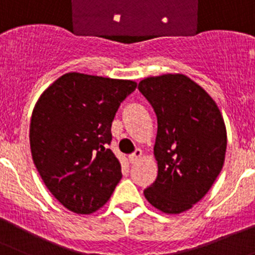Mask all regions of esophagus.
<instances>
[{"mask_svg": "<svg viewBox=\"0 0 255 255\" xmlns=\"http://www.w3.org/2000/svg\"><path fill=\"white\" fill-rule=\"evenodd\" d=\"M141 157H142V151L138 148V149H135L133 153H130L129 156H128V160H129L130 163H135L137 161L139 160V158H141Z\"/></svg>", "mask_w": 255, "mask_h": 255, "instance_id": "esophagus-1", "label": "esophagus"}]
</instances>
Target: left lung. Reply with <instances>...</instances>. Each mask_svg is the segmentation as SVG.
Segmentation results:
<instances>
[{"label": "left lung", "mask_w": 255, "mask_h": 255, "mask_svg": "<svg viewBox=\"0 0 255 255\" xmlns=\"http://www.w3.org/2000/svg\"><path fill=\"white\" fill-rule=\"evenodd\" d=\"M138 89L157 117L158 173L143 194L158 210L180 214L205 196L223 168L224 120L210 95L182 74L147 78Z\"/></svg>", "instance_id": "left-lung-1"}]
</instances>
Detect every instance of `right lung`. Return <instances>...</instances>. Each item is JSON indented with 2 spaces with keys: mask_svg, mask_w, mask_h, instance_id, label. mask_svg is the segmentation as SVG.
<instances>
[{
  "mask_svg": "<svg viewBox=\"0 0 255 255\" xmlns=\"http://www.w3.org/2000/svg\"><path fill=\"white\" fill-rule=\"evenodd\" d=\"M135 88L132 80L68 73L37 101L30 123L32 160L49 191L73 213L98 210L122 178L108 148L111 127Z\"/></svg>",
  "mask_w": 255,
  "mask_h": 255,
  "instance_id": "right-lung-1",
  "label": "right lung"
}]
</instances>
